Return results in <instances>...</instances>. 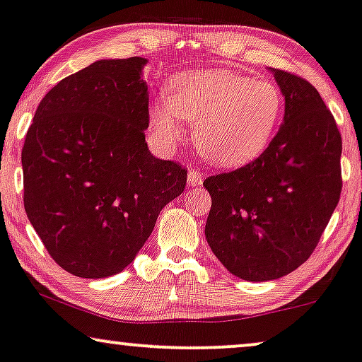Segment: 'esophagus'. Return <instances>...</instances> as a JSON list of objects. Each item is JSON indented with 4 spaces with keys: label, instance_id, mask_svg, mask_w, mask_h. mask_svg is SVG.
<instances>
[{
    "label": "esophagus",
    "instance_id": "34e87169",
    "mask_svg": "<svg viewBox=\"0 0 362 362\" xmlns=\"http://www.w3.org/2000/svg\"><path fill=\"white\" fill-rule=\"evenodd\" d=\"M187 184H189V187H195V185L202 184V173H200L199 170H195V168H190L189 173H187Z\"/></svg>",
    "mask_w": 362,
    "mask_h": 362
}]
</instances>
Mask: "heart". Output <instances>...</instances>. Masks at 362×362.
Wrapping results in <instances>:
<instances>
[{
    "label": "heart",
    "instance_id": "heart-1",
    "mask_svg": "<svg viewBox=\"0 0 362 362\" xmlns=\"http://www.w3.org/2000/svg\"><path fill=\"white\" fill-rule=\"evenodd\" d=\"M282 115V93L271 80H252L242 73L218 70L178 75L167 98L150 110L157 139L180 140V120L195 123L199 152L222 167H237L264 152Z\"/></svg>",
    "mask_w": 362,
    "mask_h": 362
}]
</instances>
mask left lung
Returning <instances> with one entry per match:
<instances>
[{
	"instance_id": "obj_1",
	"label": "left lung",
	"mask_w": 362,
	"mask_h": 362,
	"mask_svg": "<svg viewBox=\"0 0 362 362\" xmlns=\"http://www.w3.org/2000/svg\"><path fill=\"white\" fill-rule=\"evenodd\" d=\"M284 123L247 165L205 178L212 197L205 237L223 267L250 282L279 279L310 257L339 202L342 140L319 91L271 70Z\"/></svg>"
}]
</instances>
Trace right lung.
<instances>
[{
	"label": "right lung",
	"instance_id": "obj_1",
	"mask_svg": "<svg viewBox=\"0 0 362 362\" xmlns=\"http://www.w3.org/2000/svg\"><path fill=\"white\" fill-rule=\"evenodd\" d=\"M145 63L100 59L66 76L26 134V215L54 262L76 277L122 272L185 189L187 168L155 158L145 141Z\"/></svg>",
	"mask_w": 362,
	"mask_h": 362
}]
</instances>
